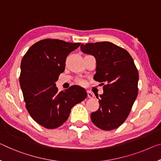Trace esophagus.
I'll use <instances>...</instances> for the list:
<instances>
[{"label": "esophagus", "instance_id": "34e87169", "mask_svg": "<svg viewBox=\"0 0 161 161\" xmlns=\"http://www.w3.org/2000/svg\"><path fill=\"white\" fill-rule=\"evenodd\" d=\"M87 93H88V97L90 98H92L94 97V95H93V93H92L91 92V91H87Z\"/></svg>", "mask_w": 161, "mask_h": 161}]
</instances>
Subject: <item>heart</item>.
Wrapping results in <instances>:
<instances>
[{
	"instance_id": "obj_1",
	"label": "heart",
	"mask_w": 161,
	"mask_h": 161,
	"mask_svg": "<svg viewBox=\"0 0 161 161\" xmlns=\"http://www.w3.org/2000/svg\"><path fill=\"white\" fill-rule=\"evenodd\" d=\"M76 82H77L78 84H80V85H83V84L84 83V80L83 78H79L77 79V80H76Z\"/></svg>"
}]
</instances>
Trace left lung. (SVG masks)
<instances>
[{
    "mask_svg": "<svg viewBox=\"0 0 161 161\" xmlns=\"http://www.w3.org/2000/svg\"><path fill=\"white\" fill-rule=\"evenodd\" d=\"M80 49L96 58L93 79L105 84L99 108L91 113V121L103 130L116 129L127 118L137 96L139 75L133 59L127 50L109 42L82 44Z\"/></svg>",
    "mask_w": 161,
    "mask_h": 161,
    "instance_id": "1",
    "label": "left lung"
}]
</instances>
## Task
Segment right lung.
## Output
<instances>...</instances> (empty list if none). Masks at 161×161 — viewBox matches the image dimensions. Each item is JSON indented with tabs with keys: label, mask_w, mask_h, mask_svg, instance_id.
<instances>
[{
	"label": "right lung",
	"mask_w": 161,
	"mask_h": 161,
	"mask_svg": "<svg viewBox=\"0 0 161 161\" xmlns=\"http://www.w3.org/2000/svg\"><path fill=\"white\" fill-rule=\"evenodd\" d=\"M80 43L42 39L34 44L21 63L19 77L26 108L32 119L47 129L65 122L71 108L87 97L85 89L72 86L59 91L56 81L65 68L67 56Z\"/></svg>",
	"instance_id": "obj_1"
}]
</instances>
